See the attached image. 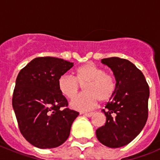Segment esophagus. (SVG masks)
Here are the masks:
<instances>
[{
  "mask_svg": "<svg viewBox=\"0 0 160 160\" xmlns=\"http://www.w3.org/2000/svg\"><path fill=\"white\" fill-rule=\"evenodd\" d=\"M94 114V112H89V113H84V115L87 117H91Z\"/></svg>",
  "mask_w": 160,
  "mask_h": 160,
  "instance_id": "obj_1",
  "label": "esophagus"
}]
</instances>
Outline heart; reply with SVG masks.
Instances as JSON below:
<instances>
[{
  "mask_svg": "<svg viewBox=\"0 0 160 160\" xmlns=\"http://www.w3.org/2000/svg\"><path fill=\"white\" fill-rule=\"evenodd\" d=\"M58 86L60 92L68 98L78 93L83 86L84 93L77 95L70 101V106L75 111H86L95 107L98 101L107 102L116 91V80L111 73H105L102 68L94 63H87L78 68L75 77L64 73L58 78Z\"/></svg>",
  "mask_w": 160,
  "mask_h": 160,
  "instance_id": "heart-1",
  "label": "heart"
}]
</instances>
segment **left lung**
Masks as SVG:
<instances>
[{"label":"left lung","instance_id":"left-lung-1","mask_svg":"<svg viewBox=\"0 0 160 160\" xmlns=\"http://www.w3.org/2000/svg\"><path fill=\"white\" fill-rule=\"evenodd\" d=\"M102 63L111 69L117 87L102 110L107 120L96 130V136L108 148H121L131 142L146 124L149 87L141 70L127 59L108 58L102 59Z\"/></svg>","mask_w":160,"mask_h":160}]
</instances>
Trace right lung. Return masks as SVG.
Returning <instances> with one entry per match:
<instances>
[{"instance_id": "1", "label": "right lung", "mask_w": 160, "mask_h": 160, "mask_svg": "<svg viewBox=\"0 0 160 160\" xmlns=\"http://www.w3.org/2000/svg\"><path fill=\"white\" fill-rule=\"evenodd\" d=\"M73 66V62L62 58H36L17 77L12 108L22 135L36 148H57L70 135L79 113L66 108L68 102L58 81Z\"/></svg>"}]
</instances>
